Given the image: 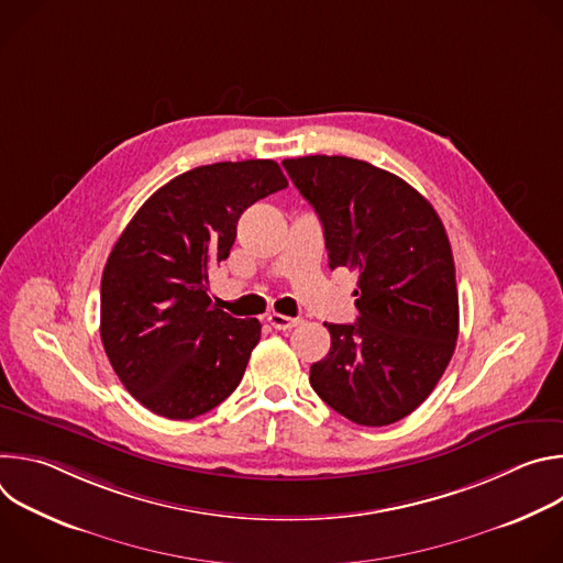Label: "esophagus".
<instances>
[{"label":"esophagus","mask_w":563,"mask_h":563,"mask_svg":"<svg viewBox=\"0 0 563 563\" xmlns=\"http://www.w3.org/2000/svg\"><path fill=\"white\" fill-rule=\"evenodd\" d=\"M267 323L274 328V330H291L298 325V318H291V316H283V313H269L267 316Z\"/></svg>","instance_id":"34e87169"}]
</instances>
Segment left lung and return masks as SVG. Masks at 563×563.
<instances>
[{"label": "left lung", "mask_w": 563, "mask_h": 563, "mask_svg": "<svg viewBox=\"0 0 563 563\" xmlns=\"http://www.w3.org/2000/svg\"><path fill=\"white\" fill-rule=\"evenodd\" d=\"M283 167L323 224L330 269L358 276L356 323H325L332 347L309 383L352 423H396L430 396L456 347L445 227L415 187L363 159L305 155Z\"/></svg>", "instance_id": "1"}]
</instances>
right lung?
<instances>
[{
	"label": "right lung",
	"mask_w": 563,
	"mask_h": 563,
	"mask_svg": "<svg viewBox=\"0 0 563 563\" xmlns=\"http://www.w3.org/2000/svg\"><path fill=\"white\" fill-rule=\"evenodd\" d=\"M287 187L274 159L196 167L159 187L109 254L100 336L131 396L157 417L196 419L238 387L261 341L256 318H233L209 294V272L256 200Z\"/></svg>",
	"instance_id": "1"
}]
</instances>
